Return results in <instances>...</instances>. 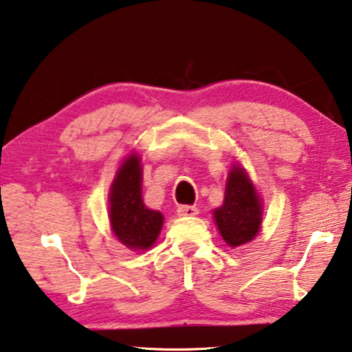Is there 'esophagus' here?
Returning a JSON list of instances; mask_svg holds the SVG:
<instances>
[{
	"label": "esophagus",
	"mask_w": 352,
	"mask_h": 352,
	"mask_svg": "<svg viewBox=\"0 0 352 352\" xmlns=\"http://www.w3.org/2000/svg\"><path fill=\"white\" fill-rule=\"evenodd\" d=\"M177 214L178 216H196V214H199V210H197V206H192V205H180L177 208Z\"/></svg>",
	"instance_id": "34e87169"
}]
</instances>
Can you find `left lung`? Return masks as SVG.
<instances>
[{"label": "left lung", "mask_w": 352, "mask_h": 352, "mask_svg": "<svg viewBox=\"0 0 352 352\" xmlns=\"http://www.w3.org/2000/svg\"><path fill=\"white\" fill-rule=\"evenodd\" d=\"M213 214L217 230L230 248L252 241L260 232L263 219L261 199L241 166H232L227 177L224 204Z\"/></svg>", "instance_id": "1"}]
</instances>
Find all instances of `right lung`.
<instances>
[{
	"label": "right lung",
	"mask_w": 352,
	"mask_h": 352,
	"mask_svg": "<svg viewBox=\"0 0 352 352\" xmlns=\"http://www.w3.org/2000/svg\"><path fill=\"white\" fill-rule=\"evenodd\" d=\"M142 167L136 153L117 170L109 191V222L116 238L133 250H146L158 238L164 217L142 202Z\"/></svg>",
	"instance_id": "right-lung-1"
}]
</instances>
